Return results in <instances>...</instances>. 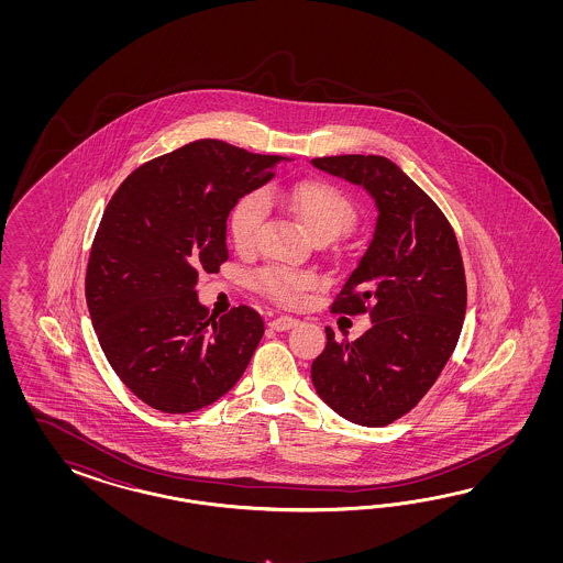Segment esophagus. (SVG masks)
Wrapping results in <instances>:
<instances>
[{"label":"esophagus","mask_w":563,"mask_h":563,"mask_svg":"<svg viewBox=\"0 0 563 563\" xmlns=\"http://www.w3.org/2000/svg\"><path fill=\"white\" fill-rule=\"evenodd\" d=\"M297 318H290V316H278V318H274L268 322V325L276 330V332H283V330H289L292 325H297Z\"/></svg>","instance_id":"esophagus-1"}]
</instances>
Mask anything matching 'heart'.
I'll list each match as a JSON object with an SVG mask.
<instances>
[{"label":"heart","mask_w":563,"mask_h":563,"mask_svg":"<svg viewBox=\"0 0 563 563\" xmlns=\"http://www.w3.org/2000/svg\"><path fill=\"white\" fill-rule=\"evenodd\" d=\"M266 205H283L306 227L313 239H334L349 229L357 212L351 198L324 179H306L290 188L271 186L262 194H247L233 206L229 217V235L239 250L254 245L266 217ZM256 283L271 299L295 306L307 290L318 285L316 274L289 266H266L256 274Z\"/></svg>","instance_id":"b5f03b06"}]
</instances>
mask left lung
Instances as JSON below:
<instances>
[{
	"instance_id": "obj_1",
	"label": "left lung",
	"mask_w": 563,
	"mask_h": 563,
	"mask_svg": "<svg viewBox=\"0 0 563 563\" xmlns=\"http://www.w3.org/2000/svg\"><path fill=\"white\" fill-rule=\"evenodd\" d=\"M311 165L363 186L379 212L374 239L330 306L369 313L372 328L353 342L325 328L311 382L344 419L390 426L419 405L456 349L466 313L461 247L438 205L386 156L341 154Z\"/></svg>"
}]
</instances>
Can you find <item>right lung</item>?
<instances>
[{
	"mask_svg": "<svg viewBox=\"0 0 563 563\" xmlns=\"http://www.w3.org/2000/svg\"><path fill=\"white\" fill-rule=\"evenodd\" d=\"M289 161L196 140L137 167L104 208L86 268V306L121 382L161 412L205 409L245 372L264 322L233 307L212 318L198 274L227 262L239 198Z\"/></svg>",
	"mask_w": 563,
	"mask_h": 563,
	"instance_id": "1",
	"label": "right lung"
}]
</instances>
